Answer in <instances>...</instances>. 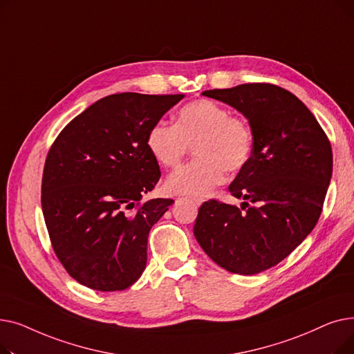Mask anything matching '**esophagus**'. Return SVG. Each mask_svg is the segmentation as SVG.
<instances>
[{"label": "esophagus", "instance_id": "esophagus-1", "mask_svg": "<svg viewBox=\"0 0 354 354\" xmlns=\"http://www.w3.org/2000/svg\"><path fill=\"white\" fill-rule=\"evenodd\" d=\"M188 201H191L192 203H195V205H198V207H199L201 203L203 202V199H202V198H188Z\"/></svg>", "mask_w": 354, "mask_h": 354}]
</instances>
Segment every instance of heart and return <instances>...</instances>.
Here are the masks:
<instances>
[{
	"label": "heart",
	"instance_id": "1",
	"mask_svg": "<svg viewBox=\"0 0 354 354\" xmlns=\"http://www.w3.org/2000/svg\"><path fill=\"white\" fill-rule=\"evenodd\" d=\"M189 146L196 159L171 175L166 189L175 195L203 196L225 180V171L238 172L248 163L254 133L244 119L209 99L182 106L174 124L158 120L147 130V151L166 169H176Z\"/></svg>",
	"mask_w": 354,
	"mask_h": 354
}]
</instances>
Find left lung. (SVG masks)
Instances as JSON below:
<instances>
[{
    "label": "left lung",
    "instance_id": "obj_1",
    "mask_svg": "<svg viewBox=\"0 0 354 354\" xmlns=\"http://www.w3.org/2000/svg\"><path fill=\"white\" fill-rule=\"evenodd\" d=\"M202 95L248 119L254 147L230 185L231 195L245 202L241 208L203 202L194 234L219 267L241 275L263 272L287 258L317 224L333 172L330 140L306 104L275 84L248 83Z\"/></svg>",
    "mask_w": 354,
    "mask_h": 354
}]
</instances>
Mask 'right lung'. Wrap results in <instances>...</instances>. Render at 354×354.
I'll return each instance as SVG.
<instances>
[{"label": "right lung", "mask_w": 354, "mask_h": 354, "mask_svg": "<svg viewBox=\"0 0 354 354\" xmlns=\"http://www.w3.org/2000/svg\"><path fill=\"white\" fill-rule=\"evenodd\" d=\"M183 97L106 96L74 118L51 145L41 208L51 247L77 283L120 291L145 271L149 231L174 203L142 201L160 178L146 135Z\"/></svg>", "instance_id": "right-lung-1"}]
</instances>
